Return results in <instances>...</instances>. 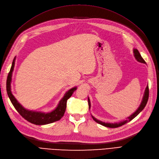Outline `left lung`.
Segmentation results:
<instances>
[{
    "label": "left lung",
    "mask_w": 159,
    "mask_h": 159,
    "mask_svg": "<svg viewBox=\"0 0 159 159\" xmlns=\"http://www.w3.org/2000/svg\"><path fill=\"white\" fill-rule=\"evenodd\" d=\"M133 53H134V56L135 57V59L139 61V62H141V63H143V64H146L145 61L143 60V57H141L140 53L138 51V50L137 49H134L133 50ZM148 95H149V90H148V86L147 85V88L145 89V93H144V95H143V100L142 102L139 105V107H138V109L134 111L133 114H131L130 115L129 117H127V119L126 120H123V121H121L120 122L118 123H105V122H103L102 121H99V120L97 119L96 118H95L93 116L91 115V117H92L93 119L95 122H97L98 123L102 125H103L105 127H109V128H117L119 127H121L123 125H125V123L131 121L132 119H133L134 117H137V115L140 113L141 111L143 110V109L145 108V107L146 106L147 103L148 102ZM88 104H89V109L91 108V103H90V100L88 98Z\"/></svg>",
    "instance_id": "8db88e82"
}]
</instances>
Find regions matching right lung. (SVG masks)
Instances as JSON below:
<instances>
[{"label":"right lung","instance_id":"obj_1","mask_svg":"<svg viewBox=\"0 0 159 159\" xmlns=\"http://www.w3.org/2000/svg\"><path fill=\"white\" fill-rule=\"evenodd\" d=\"M15 59L16 58L14 57L7 80V94L14 108L20 113L21 116L23 118H25L26 120H27L28 122L34 125H46L59 121L64 116V113L66 111L67 100L71 97L73 93L76 90L77 87H74L67 91L64 94V97L60 101L56 108L50 113H42L40 111H34L28 110L22 107V105L18 103L16 99L12 95L11 91V84L12 81V71L14 70V64H15Z\"/></svg>","mask_w":159,"mask_h":159}]
</instances>
